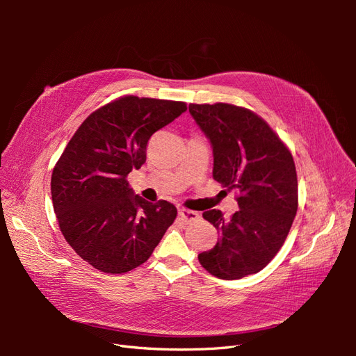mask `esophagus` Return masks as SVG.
<instances>
[{"label":"esophagus","instance_id":"1","mask_svg":"<svg viewBox=\"0 0 356 356\" xmlns=\"http://www.w3.org/2000/svg\"><path fill=\"white\" fill-rule=\"evenodd\" d=\"M178 213H179V217L184 220L186 222L196 221L199 218V213L196 211H190V209H186V208L178 209Z\"/></svg>","mask_w":356,"mask_h":356}]
</instances>
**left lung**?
<instances>
[{
  "label": "left lung",
  "mask_w": 356,
  "mask_h": 356,
  "mask_svg": "<svg viewBox=\"0 0 356 356\" xmlns=\"http://www.w3.org/2000/svg\"><path fill=\"white\" fill-rule=\"evenodd\" d=\"M188 111L209 139L212 177L238 188L239 211L203 212L220 233L199 263L225 281L260 272L281 250L297 213V174L293 156L261 117L230 104H190Z\"/></svg>",
  "instance_id": "obj_1"
}]
</instances>
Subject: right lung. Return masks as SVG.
I'll return each mask as SVG.
<instances>
[{
	"mask_svg": "<svg viewBox=\"0 0 356 356\" xmlns=\"http://www.w3.org/2000/svg\"><path fill=\"white\" fill-rule=\"evenodd\" d=\"M187 110L184 102L124 96L92 113L51 174V200L63 238L84 261L118 275L145 263L177 218L174 204L152 203L126 177L147 159L159 129Z\"/></svg>",
	"mask_w": 356,
	"mask_h": 356,
	"instance_id": "add662e5",
	"label": "right lung"
}]
</instances>
